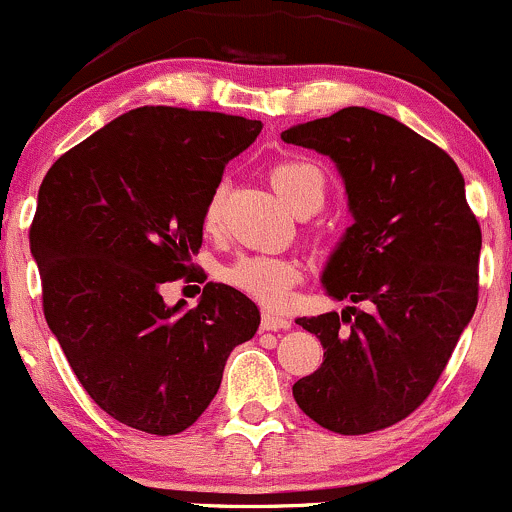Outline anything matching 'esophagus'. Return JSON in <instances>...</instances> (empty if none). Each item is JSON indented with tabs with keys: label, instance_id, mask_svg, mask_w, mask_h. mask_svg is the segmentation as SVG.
<instances>
[{
	"label": "esophagus",
	"instance_id": "esophagus-1",
	"mask_svg": "<svg viewBox=\"0 0 512 512\" xmlns=\"http://www.w3.org/2000/svg\"><path fill=\"white\" fill-rule=\"evenodd\" d=\"M290 327V320L288 317L278 315V312H263V320H261V329H266V332H278V329H288Z\"/></svg>",
	"mask_w": 512,
	"mask_h": 512
}]
</instances>
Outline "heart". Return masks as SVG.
<instances>
[{"label":"heart","mask_w":512,"mask_h":512,"mask_svg":"<svg viewBox=\"0 0 512 512\" xmlns=\"http://www.w3.org/2000/svg\"><path fill=\"white\" fill-rule=\"evenodd\" d=\"M271 185L278 192L280 200L293 210L302 200H317L322 205L324 195V178L322 173L310 163L300 161H285L273 166L271 170ZM219 214H222V188L212 190L207 197L205 210H202V224L205 229L217 227ZM300 276L298 261L288 256H273V254H258L244 256L227 268V280L239 288L241 293L251 295V298L261 302V305L280 307L288 305L290 288Z\"/></svg>","instance_id":"b5f03b06"}]
</instances>
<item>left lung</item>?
Masks as SVG:
<instances>
[{
	"mask_svg": "<svg viewBox=\"0 0 512 512\" xmlns=\"http://www.w3.org/2000/svg\"><path fill=\"white\" fill-rule=\"evenodd\" d=\"M280 139L329 156L342 175L354 224L322 285L332 300L364 305L298 317L324 359L293 386L295 403L332 432L383 430L420 408L474 317L481 227L464 178L442 148L366 107L290 126Z\"/></svg>",
	"mask_w": 512,
	"mask_h": 512,
	"instance_id": "left-lung-1",
	"label": "left lung"
}]
</instances>
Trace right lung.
<instances>
[{"instance_id": "obj_1", "label": "right lung", "mask_w": 512, "mask_h": 512, "mask_svg": "<svg viewBox=\"0 0 512 512\" xmlns=\"http://www.w3.org/2000/svg\"><path fill=\"white\" fill-rule=\"evenodd\" d=\"M261 129L232 114L139 107L43 178L29 234L43 315L87 395L134 430H188L234 346L261 324L232 285L207 283L192 310L161 295L192 271L207 197Z\"/></svg>"}]
</instances>
